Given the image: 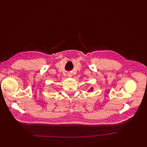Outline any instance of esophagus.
Listing matches in <instances>:
<instances>
[{"label": "esophagus", "mask_w": 147, "mask_h": 147, "mask_svg": "<svg viewBox=\"0 0 147 147\" xmlns=\"http://www.w3.org/2000/svg\"><path fill=\"white\" fill-rule=\"evenodd\" d=\"M67 76H68V77H72V74H71V73H69V74H67Z\"/></svg>", "instance_id": "esophagus-1"}]
</instances>
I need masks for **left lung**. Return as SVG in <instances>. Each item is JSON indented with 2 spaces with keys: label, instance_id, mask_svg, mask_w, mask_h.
<instances>
[{
  "label": "left lung",
  "instance_id": "obj_1",
  "mask_svg": "<svg viewBox=\"0 0 147 147\" xmlns=\"http://www.w3.org/2000/svg\"><path fill=\"white\" fill-rule=\"evenodd\" d=\"M92 88H91L90 90V91H92Z\"/></svg>",
  "mask_w": 147,
  "mask_h": 147
}]
</instances>
